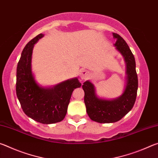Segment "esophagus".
Here are the masks:
<instances>
[{
    "label": "esophagus",
    "instance_id": "esophagus-1",
    "mask_svg": "<svg viewBox=\"0 0 158 158\" xmlns=\"http://www.w3.org/2000/svg\"><path fill=\"white\" fill-rule=\"evenodd\" d=\"M79 76H80V77H81V79H86L89 76V72H87L85 70H81V72H80Z\"/></svg>",
    "mask_w": 158,
    "mask_h": 158
}]
</instances>
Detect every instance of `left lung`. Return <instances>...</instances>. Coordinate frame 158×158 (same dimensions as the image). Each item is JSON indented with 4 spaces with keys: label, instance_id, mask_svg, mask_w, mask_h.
Returning <instances> with one entry per match:
<instances>
[{
    "label": "left lung",
    "instance_id": "8db88e82",
    "mask_svg": "<svg viewBox=\"0 0 158 158\" xmlns=\"http://www.w3.org/2000/svg\"><path fill=\"white\" fill-rule=\"evenodd\" d=\"M116 39V49L124 56L127 66V82L125 91L121 97L114 100H105L96 97L93 85L85 81L82 85L84 90V102L90 118L100 123H109L121 120L135 105L138 89V77L133 53L123 38L113 33Z\"/></svg>",
    "mask_w": 158,
    "mask_h": 158
}]
</instances>
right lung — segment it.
Here are the masks:
<instances>
[{"label":"right lung","instance_id":"add662e5","mask_svg":"<svg viewBox=\"0 0 158 158\" xmlns=\"http://www.w3.org/2000/svg\"><path fill=\"white\" fill-rule=\"evenodd\" d=\"M43 34H39L26 45L17 68L16 92L21 108L28 117L43 124L60 122L65 118L72 93L81 84L78 79L68 80L52 89L36 84L31 72L34 44Z\"/></svg>","mask_w":158,"mask_h":158}]
</instances>
